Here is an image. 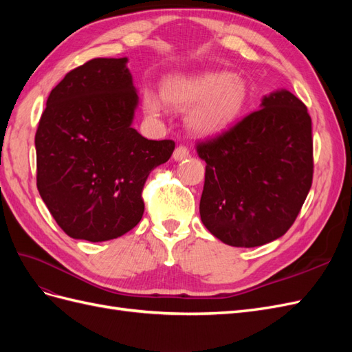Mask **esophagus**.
<instances>
[{
	"mask_svg": "<svg viewBox=\"0 0 352 352\" xmlns=\"http://www.w3.org/2000/svg\"><path fill=\"white\" fill-rule=\"evenodd\" d=\"M188 157H189V150L185 145H179L173 153V158L176 160V162H180V160H185Z\"/></svg>",
	"mask_w": 352,
	"mask_h": 352,
	"instance_id": "34e87169",
	"label": "esophagus"
}]
</instances>
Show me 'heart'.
I'll return each instance as SVG.
<instances>
[{"label":"heart","instance_id":"heart-1","mask_svg":"<svg viewBox=\"0 0 352 352\" xmlns=\"http://www.w3.org/2000/svg\"><path fill=\"white\" fill-rule=\"evenodd\" d=\"M247 101V83L226 72L170 76L163 82L162 94L150 88L142 92V107L151 119L163 116L168 105L175 109L192 107L188 123L202 135L226 131L239 119Z\"/></svg>","mask_w":352,"mask_h":352}]
</instances>
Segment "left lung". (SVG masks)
Returning a JSON list of instances; mask_svg holds the SVG:
<instances>
[{
	"instance_id": "left-lung-1",
	"label": "left lung",
	"mask_w": 352,
	"mask_h": 352,
	"mask_svg": "<svg viewBox=\"0 0 352 352\" xmlns=\"http://www.w3.org/2000/svg\"><path fill=\"white\" fill-rule=\"evenodd\" d=\"M206 160L204 226L232 247H260L294 225L313 184L311 117L289 91L223 133L197 142Z\"/></svg>"
}]
</instances>
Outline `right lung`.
Masks as SVG:
<instances>
[{"label": "right lung", "instance_id": "1", "mask_svg": "<svg viewBox=\"0 0 352 352\" xmlns=\"http://www.w3.org/2000/svg\"><path fill=\"white\" fill-rule=\"evenodd\" d=\"M127 58H92L51 91L35 135L36 186L66 235L102 242L144 214L151 170L175 141H148L132 124L138 95Z\"/></svg>", "mask_w": 352, "mask_h": 352}]
</instances>
